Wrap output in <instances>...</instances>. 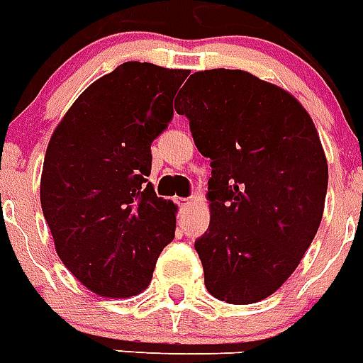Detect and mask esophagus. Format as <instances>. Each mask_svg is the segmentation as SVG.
<instances>
[{
  "label": "esophagus",
  "instance_id": "obj_1",
  "mask_svg": "<svg viewBox=\"0 0 363 363\" xmlns=\"http://www.w3.org/2000/svg\"><path fill=\"white\" fill-rule=\"evenodd\" d=\"M191 204V196L189 199H182L179 200V206H182V208H187V206Z\"/></svg>",
  "mask_w": 363,
  "mask_h": 363
}]
</instances>
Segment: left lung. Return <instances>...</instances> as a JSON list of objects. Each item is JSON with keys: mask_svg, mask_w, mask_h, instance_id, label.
Returning a JSON list of instances; mask_svg holds the SVG:
<instances>
[{"mask_svg": "<svg viewBox=\"0 0 363 363\" xmlns=\"http://www.w3.org/2000/svg\"><path fill=\"white\" fill-rule=\"evenodd\" d=\"M174 108L210 157V227L195 242L206 289L245 306L298 268L323 219L328 163L311 116L245 71L191 74Z\"/></svg>", "mask_w": 363, "mask_h": 363, "instance_id": "obj_1", "label": "left lung"}]
</instances>
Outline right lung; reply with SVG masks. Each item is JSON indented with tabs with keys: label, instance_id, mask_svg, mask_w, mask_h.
I'll list each match as a JSON object with an SVG mask.
<instances>
[{
	"label": "right lung",
	"instance_id": "1",
	"mask_svg": "<svg viewBox=\"0 0 363 363\" xmlns=\"http://www.w3.org/2000/svg\"><path fill=\"white\" fill-rule=\"evenodd\" d=\"M189 71L127 62L72 104L46 147L40 206L57 257L89 291L135 296L174 240L176 206L147 184L152 142Z\"/></svg>",
	"mask_w": 363,
	"mask_h": 363
}]
</instances>
